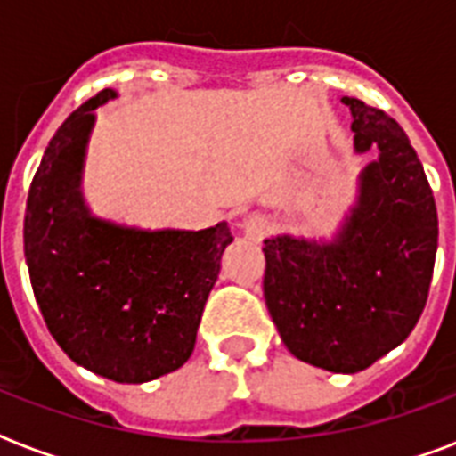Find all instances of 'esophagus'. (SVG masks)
<instances>
[{
    "mask_svg": "<svg viewBox=\"0 0 456 456\" xmlns=\"http://www.w3.org/2000/svg\"><path fill=\"white\" fill-rule=\"evenodd\" d=\"M267 232H270V220L263 215H250L248 220L243 222V236L250 241H260Z\"/></svg>",
    "mask_w": 456,
    "mask_h": 456,
    "instance_id": "34e87169",
    "label": "esophagus"
}]
</instances>
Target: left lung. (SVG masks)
<instances>
[{
	"label": "left lung",
	"mask_w": 456,
	"mask_h": 456,
	"mask_svg": "<svg viewBox=\"0 0 456 456\" xmlns=\"http://www.w3.org/2000/svg\"><path fill=\"white\" fill-rule=\"evenodd\" d=\"M354 151H379L331 239H265V303L284 346L312 367L354 374L397 347L424 312L438 250V213L404 130L360 99Z\"/></svg>",
	"instance_id": "1"
}]
</instances>
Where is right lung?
I'll use <instances>...</instances> for the list:
<instances>
[{
    "mask_svg": "<svg viewBox=\"0 0 456 456\" xmlns=\"http://www.w3.org/2000/svg\"><path fill=\"white\" fill-rule=\"evenodd\" d=\"M116 89L73 110L45 149L25 206L30 284L61 350L116 383H146L184 364L234 236L215 227L139 229L96 217L82 172L96 113Z\"/></svg>",
    "mask_w": 456,
    "mask_h": 456,
    "instance_id": "right-lung-1",
    "label": "right lung"
}]
</instances>
